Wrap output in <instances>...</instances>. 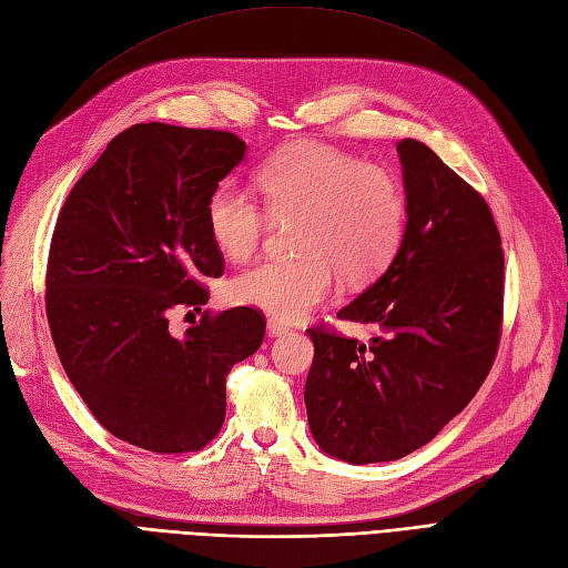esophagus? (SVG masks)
Listing matches in <instances>:
<instances>
[{
	"mask_svg": "<svg viewBox=\"0 0 568 568\" xmlns=\"http://www.w3.org/2000/svg\"><path fill=\"white\" fill-rule=\"evenodd\" d=\"M286 332H288V324H284L282 320H277V317H270L267 320V334L270 336H282Z\"/></svg>",
	"mask_w": 568,
	"mask_h": 568,
	"instance_id": "1",
	"label": "esophagus"
}]
</instances>
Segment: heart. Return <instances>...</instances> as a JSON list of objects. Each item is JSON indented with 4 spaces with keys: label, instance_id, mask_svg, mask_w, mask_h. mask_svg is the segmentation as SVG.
<instances>
[{
    "label": "heart",
    "instance_id": "b5f03b06",
    "mask_svg": "<svg viewBox=\"0 0 568 568\" xmlns=\"http://www.w3.org/2000/svg\"><path fill=\"white\" fill-rule=\"evenodd\" d=\"M263 210L234 182L205 201V225L230 261H244L270 232V217L296 220L291 261H261L230 282V296L280 317L301 320L334 294L336 274L359 284L376 277L398 251L407 196L388 165L348 151L303 142L272 153L257 168Z\"/></svg>",
    "mask_w": 568,
    "mask_h": 568
}]
</instances>
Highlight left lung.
<instances>
[{
  "instance_id": "1",
  "label": "left lung",
  "mask_w": 568,
  "mask_h": 568,
  "mask_svg": "<svg viewBox=\"0 0 568 568\" xmlns=\"http://www.w3.org/2000/svg\"><path fill=\"white\" fill-rule=\"evenodd\" d=\"M407 225L388 270L338 320L374 324L369 346L332 326L315 343L305 409L320 448L351 464L419 450L469 405L503 336L505 251L490 205L417 140L398 144Z\"/></svg>"
}]
</instances>
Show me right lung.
Returning <instances> with one entry per match:
<instances>
[{
	"mask_svg": "<svg viewBox=\"0 0 568 568\" xmlns=\"http://www.w3.org/2000/svg\"><path fill=\"white\" fill-rule=\"evenodd\" d=\"M234 132L136 123L68 194L47 261V320L68 379L115 438L159 455L196 453L222 428L230 369L261 348L265 315L203 311L184 336L175 307L209 303L225 257L205 201L242 163Z\"/></svg>",
	"mask_w": 568,
	"mask_h": 568,
	"instance_id": "right-lung-1",
	"label": "right lung"
}]
</instances>
